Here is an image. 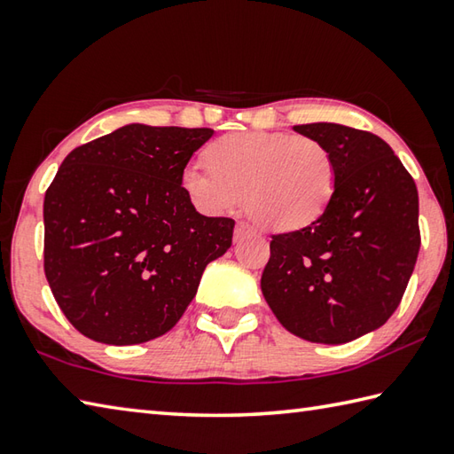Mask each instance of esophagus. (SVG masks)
I'll return each mask as SVG.
<instances>
[{"mask_svg":"<svg viewBox=\"0 0 454 454\" xmlns=\"http://www.w3.org/2000/svg\"><path fill=\"white\" fill-rule=\"evenodd\" d=\"M251 231H253V227L249 225V223H245V221H239L235 225V237H237V239H239V237H243V235L251 233Z\"/></svg>","mask_w":454,"mask_h":454,"instance_id":"34e87169","label":"esophagus"}]
</instances>
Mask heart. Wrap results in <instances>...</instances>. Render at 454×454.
I'll list each match as a JSON object with an SVG mask.
<instances>
[{
    "instance_id": "heart-1",
    "label": "heart",
    "mask_w": 454,
    "mask_h": 454,
    "mask_svg": "<svg viewBox=\"0 0 454 454\" xmlns=\"http://www.w3.org/2000/svg\"><path fill=\"white\" fill-rule=\"evenodd\" d=\"M207 159L211 167L189 163L181 171L191 203L219 213L245 197L251 217L273 231H293L321 217L337 187L335 157L307 135L229 133L211 143Z\"/></svg>"
}]
</instances>
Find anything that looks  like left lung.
Wrapping results in <instances>:
<instances>
[{
  "mask_svg": "<svg viewBox=\"0 0 454 454\" xmlns=\"http://www.w3.org/2000/svg\"><path fill=\"white\" fill-rule=\"evenodd\" d=\"M293 129L329 147L337 187L321 217L271 235L261 291L293 335L343 345L401 303L420 249L417 185L377 135L339 123Z\"/></svg>",
  "mask_w": 454,
  "mask_h": 454,
  "instance_id": "left-lung-1",
  "label": "left lung"
}]
</instances>
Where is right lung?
Instances as JSON below:
<instances>
[{
  "mask_svg": "<svg viewBox=\"0 0 454 454\" xmlns=\"http://www.w3.org/2000/svg\"><path fill=\"white\" fill-rule=\"evenodd\" d=\"M213 135L197 127H119L63 159L43 199V269L67 321L106 345L165 335L235 221L197 213L181 171Z\"/></svg>",
  "mask_w": 454,
  "mask_h": 454,
  "instance_id": "1",
  "label": "right lung"
}]
</instances>
